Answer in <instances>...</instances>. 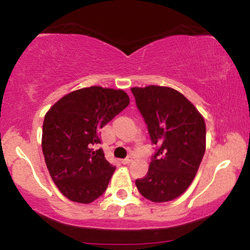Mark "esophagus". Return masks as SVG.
<instances>
[{"label":"esophagus","instance_id":"1","mask_svg":"<svg viewBox=\"0 0 250 250\" xmlns=\"http://www.w3.org/2000/svg\"><path fill=\"white\" fill-rule=\"evenodd\" d=\"M130 163H132V158H131V157H128V158H126V159H123L122 161V164H124V165H128Z\"/></svg>","mask_w":250,"mask_h":250}]
</instances>
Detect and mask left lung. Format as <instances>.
<instances>
[{"mask_svg":"<svg viewBox=\"0 0 250 250\" xmlns=\"http://www.w3.org/2000/svg\"><path fill=\"white\" fill-rule=\"evenodd\" d=\"M157 151L138 191L162 203L179 197L192 183L206 152L204 118L183 94L164 86L131 88Z\"/></svg>","mask_w":250,"mask_h":250,"instance_id":"8db88e82","label":"left lung"}]
</instances>
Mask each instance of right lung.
Instances as JSON below:
<instances>
[{
    "instance_id": "obj_1",
    "label": "right lung",
    "mask_w": 250,
    "mask_h": 250,
    "mask_svg": "<svg viewBox=\"0 0 250 250\" xmlns=\"http://www.w3.org/2000/svg\"><path fill=\"white\" fill-rule=\"evenodd\" d=\"M123 89L91 86L73 91L44 116L42 152L53 182L64 197L91 203L105 192L116 167L106 161L99 130L127 107Z\"/></svg>"
}]
</instances>
